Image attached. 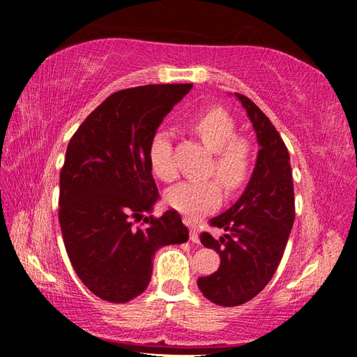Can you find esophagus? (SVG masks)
Segmentation results:
<instances>
[{
	"instance_id": "34e87169",
	"label": "esophagus",
	"mask_w": 357,
	"mask_h": 357,
	"mask_svg": "<svg viewBox=\"0 0 357 357\" xmlns=\"http://www.w3.org/2000/svg\"><path fill=\"white\" fill-rule=\"evenodd\" d=\"M184 223H185V225H189V228H190V241H192V243H198V241H200V238H198V228H197V225H193L192 220H189V219H185Z\"/></svg>"
}]
</instances>
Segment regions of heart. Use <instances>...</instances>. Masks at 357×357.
<instances>
[{
  "label": "heart",
  "instance_id": "1",
  "mask_svg": "<svg viewBox=\"0 0 357 357\" xmlns=\"http://www.w3.org/2000/svg\"><path fill=\"white\" fill-rule=\"evenodd\" d=\"M192 129L213 153L209 173L229 192L243 187L252 170V148L245 138L236 135L233 118L222 108H211L193 118ZM149 162L160 179L172 181L176 178L168 132L157 130L154 134L149 144ZM167 200L179 213L193 217L219 206L222 190L215 181H184L168 190Z\"/></svg>",
  "mask_w": 357,
  "mask_h": 357
}]
</instances>
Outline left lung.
<instances>
[{"mask_svg": "<svg viewBox=\"0 0 357 357\" xmlns=\"http://www.w3.org/2000/svg\"><path fill=\"white\" fill-rule=\"evenodd\" d=\"M245 108L257 134L258 154L243 195L231 208L211 219L225 229L214 239L202 233L200 241L220 255L214 274L200 277L198 288L217 305L233 307L261 291L275 274L294 222V190L289 154L269 118L243 94L234 93Z\"/></svg>", "mask_w": 357, "mask_h": 357, "instance_id": "left-lung-1", "label": "left lung"}]
</instances>
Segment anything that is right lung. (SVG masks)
I'll return each mask as SVG.
<instances>
[{"instance_id": "add662e5", "label": "right lung", "mask_w": 357, "mask_h": 357, "mask_svg": "<svg viewBox=\"0 0 357 357\" xmlns=\"http://www.w3.org/2000/svg\"><path fill=\"white\" fill-rule=\"evenodd\" d=\"M190 83L146 84L107 98L70 138L59 176V225L74 271L108 302H128L149 285L155 252L183 244L189 229L176 211L151 213L159 192L149 144Z\"/></svg>"}]
</instances>
